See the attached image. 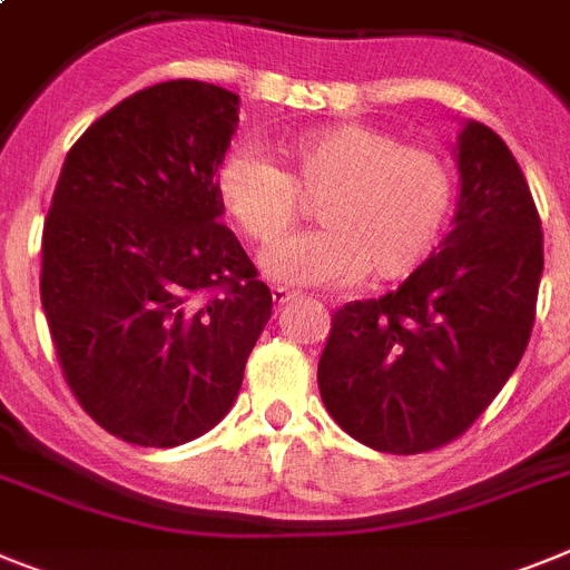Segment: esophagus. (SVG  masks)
Instances as JSON below:
<instances>
[{"label":"esophagus","instance_id":"34e87169","mask_svg":"<svg viewBox=\"0 0 570 570\" xmlns=\"http://www.w3.org/2000/svg\"><path fill=\"white\" fill-rule=\"evenodd\" d=\"M271 296H274L276 305H285V303H291L296 294H294V291H288V288H282V285H274V288H271Z\"/></svg>","mask_w":570,"mask_h":570}]
</instances>
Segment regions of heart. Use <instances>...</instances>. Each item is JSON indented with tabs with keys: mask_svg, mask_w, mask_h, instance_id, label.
Listing matches in <instances>:
<instances>
[{
	"mask_svg": "<svg viewBox=\"0 0 570 570\" xmlns=\"http://www.w3.org/2000/svg\"><path fill=\"white\" fill-rule=\"evenodd\" d=\"M216 196L262 250L287 237L303 197H320L324 227L281 244L267 274L288 285H343L363 274L410 276L444 233L455 181L430 146L403 144L377 126L337 124L291 140L279 167L236 149L218 167Z\"/></svg>",
	"mask_w": 570,
	"mask_h": 570,
	"instance_id": "heart-1",
	"label": "heart"
}]
</instances>
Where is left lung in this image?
<instances>
[{
  "instance_id": "left-lung-1",
  "label": "left lung",
  "mask_w": 570,
  "mask_h": 570,
  "mask_svg": "<svg viewBox=\"0 0 570 570\" xmlns=\"http://www.w3.org/2000/svg\"><path fill=\"white\" fill-rule=\"evenodd\" d=\"M455 227L401 288L332 317L317 366L325 410L360 444L432 452L464 435L528 348L542 222L517 158L484 124L459 138Z\"/></svg>"
}]
</instances>
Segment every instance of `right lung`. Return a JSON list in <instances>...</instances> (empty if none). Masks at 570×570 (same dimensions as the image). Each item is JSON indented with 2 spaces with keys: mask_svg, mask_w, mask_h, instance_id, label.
Listing matches in <instances>:
<instances>
[{
  "mask_svg": "<svg viewBox=\"0 0 570 570\" xmlns=\"http://www.w3.org/2000/svg\"><path fill=\"white\" fill-rule=\"evenodd\" d=\"M238 97L169 80L68 149L42 227L40 299L62 377L126 444L178 446L230 412L274 296L222 225Z\"/></svg>",
  "mask_w": 570,
  "mask_h": 570,
  "instance_id": "1",
  "label": "right lung"
}]
</instances>
